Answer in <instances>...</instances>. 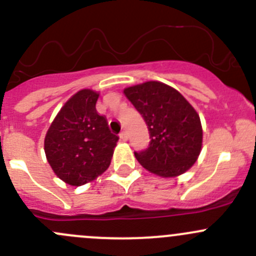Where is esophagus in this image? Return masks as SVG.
Returning a JSON list of instances; mask_svg holds the SVG:
<instances>
[{
	"label": "esophagus",
	"instance_id": "34e87169",
	"mask_svg": "<svg viewBox=\"0 0 256 256\" xmlns=\"http://www.w3.org/2000/svg\"><path fill=\"white\" fill-rule=\"evenodd\" d=\"M120 138L122 141H128V131H121V134H120Z\"/></svg>",
	"mask_w": 256,
	"mask_h": 256
}]
</instances>
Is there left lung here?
Instances as JSON below:
<instances>
[{"label":"left lung","instance_id":"1","mask_svg":"<svg viewBox=\"0 0 256 256\" xmlns=\"http://www.w3.org/2000/svg\"><path fill=\"white\" fill-rule=\"evenodd\" d=\"M131 104L141 114L150 132L148 147L135 152L141 166L161 177L184 174L202 148L200 118L180 92L160 82L126 88Z\"/></svg>","mask_w":256,"mask_h":256}]
</instances>
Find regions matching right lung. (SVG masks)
<instances>
[{
    "instance_id": "right-lung-1",
    "label": "right lung",
    "mask_w": 256,
    "mask_h": 256,
    "mask_svg": "<svg viewBox=\"0 0 256 256\" xmlns=\"http://www.w3.org/2000/svg\"><path fill=\"white\" fill-rule=\"evenodd\" d=\"M99 94L82 89L64 104L48 128L44 152L52 170L70 186L95 180L110 166L118 136L96 112Z\"/></svg>"
}]
</instances>
